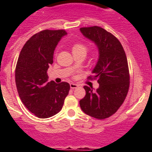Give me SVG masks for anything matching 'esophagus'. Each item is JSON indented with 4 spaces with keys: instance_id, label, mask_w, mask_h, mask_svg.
I'll return each instance as SVG.
<instances>
[{
    "instance_id": "obj_1",
    "label": "esophagus",
    "mask_w": 152,
    "mask_h": 152,
    "mask_svg": "<svg viewBox=\"0 0 152 152\" xmlns=\"http://www.w3.org/2000/svg\"><path fill=\"white\" fill-rule=\"evenodd\" d=\"M70 88H72V89H76L77 88H78V85L76 84H74V83H72V84H70Z\"/></svg>"
}]
</instances>
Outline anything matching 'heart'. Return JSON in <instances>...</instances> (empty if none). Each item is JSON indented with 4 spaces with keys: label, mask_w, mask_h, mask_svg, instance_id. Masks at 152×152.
I'll return each instance as SVG.
<instances>
[{
    "label": "heart",
    "mask_w": 152,
    "mask_h": 152,
    "mask_svg": "<svg viewBox=\"0 0 152 152\" xmlns=\"http://www.w3.org/2000/svg\"><path fill=\"white\" fill-rule=\"evenodd\" d=\"M72 52L74 55H86L88 54L89 49L85 44L82 42H76L72 45Z\"/></svg>",
    "instance_id": "obj_1"
}]
</instances>
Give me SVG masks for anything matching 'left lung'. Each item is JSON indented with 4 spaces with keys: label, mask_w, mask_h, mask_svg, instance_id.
<instances>
[{
    "label": "left lung",
    "mask_w": 152,
    "mask_h": 152,
    "mask_svg": "<svg viewBox=\"0 0 152 152\" xmlns=\"http://www.w3.org/2000/svg\"><path fill=\"white\" fill-rule=\"evenodd\" d=\"M84 36L94 41L99 49V59L94 75L100 86L94 91L84 86L86 95L80 100V108L88 116L104 119L113 115L122 106L128 94L130 75L124 49L116 36L97 26L81 27Z\"/></svg>",
    "instance_id": "obj_1"
}]
</instances>
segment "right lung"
Returning <instances> with one entry per match:
<instances>
[{"instance_id":"1","label":"right lung","mask_w":152,"mask_h":152,"mask_svg":"<svg viewBox=\"0 0 152 152\" xmlns=\"http://www.w3.org/2000/svg\"><path fill=\"white\" fill-rule=\"evenodd\" d=\"M66 33L64 29H44L36 33L23 45L17 60L15 81L19 96L25 107L39 118L57 114L69 92L68 83L47 82L54 50Z\"/></svg>"}]
</instances>
